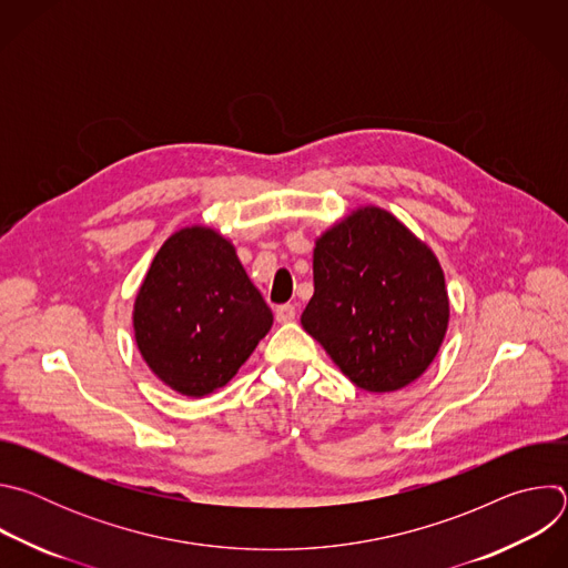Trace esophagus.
I'll return each mask as SVG.
<instances>
[{"label": "esophagus", "instance_id": "34e87169", "mask_svg": "<svg viewBox=\"0 0 568 568\" xmlns=\"http://www.w3.org/2000/svg\"><path fill=\"white\" fill-rule=\"evenodd\" d=\"M294 316H296V307L292 303H285V305L276 307V321L278 323H290V321H294Z\"/></svg>", "mask_w": 568, "mask_h": 568}]
</instances>
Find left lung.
<instances>
[{
    "mask_svg": "<svg viewBox=\"0 0 568 568\" xmlns=\"http://www.w3.org/2000/svg\"><path fill=\"white\" fill-rule=\"evenodd\" d=\"M312 272L301 323L353 384L390 393L429 368L449 323L445 274L393 213L362 206L323 231Z\"/></svg>",
    "mask_w": 568,
    "mask_h": 568,
    "instance_id": "obj_1",
    "label": "left lung"
}]
</instances>
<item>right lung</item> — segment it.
<instances>
[{
  "label": "right lung",
  "mask_w": 568,
  "mask_h": 568,
  "mask_svg": "<svg viewBox=\"0 0 568 568\" xmlns=\"http://www.w3.org/2000/svg\"><path fill=\"white\" fill-rule=\"evenodd\" d=\"M132 323L150 371L182 395L204 397L250 359L274 314L231 240L195 224L175 231L156 252Z\"/></svg>",
  "instance_id": "right-lung-1"
}]
</instances>
